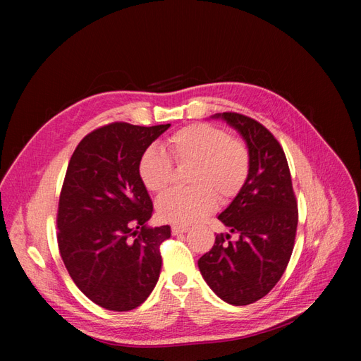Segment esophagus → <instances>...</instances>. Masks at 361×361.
<instances>
[{"instance_id": "1", "label": "esophagus", "mask_w": 361, "mask_h": 361, "mask_svg": "<svg viewBox=\"0 0 361 361\" xmlns=\"http://www.w3.org/2000/svg\"><path fill=\"white\" fill-rule=\"evenodd\" d=\"M188 231V226H183V224H173L171 226V233L173 235H180L185 233Z\"/></svg>"}]
</instances>
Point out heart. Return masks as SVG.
<instances>
[{"label":"heart","instance_id":"heart-1","mask_svg":"<svg viewBox=\"0 0 361 361\" xmlns=\"http://www.w3.org/2000/svg\"><path fill=\"white\" fill-rule=\"evenodd\" d=\"M166 152L149 147L138 161V176L152 192H162L173 179V162L190 166L188 188L166 192L157 202L161 220L188 224L241 191L250 171V154L243 140L228 137L211 123L185 126L166 140Z\"/></svg>","mask_w":361,"mask_h":361}]
</instances>
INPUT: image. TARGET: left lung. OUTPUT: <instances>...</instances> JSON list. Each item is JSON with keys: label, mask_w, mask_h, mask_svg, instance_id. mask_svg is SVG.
I'll use <instances>...</instances> for the list:
<instances>
[{"label": "left lung", "mask_w": 361, "mask_h": 361, "mask_svg": "<svg viewBox=\"0 0 361 361\" xmlns=\"http://www.w3.org/2000/svg\"><path fill=\"white\" fill-rule=\"evenodd\" d=\"M236 129L250 154L244 187L218 215L231 233L218 235L214 247L199 259L204 281L232 305L255 302L277 285L293 250L298 224L288 161L279 141L256 120L238 113H218Z\"/></svg>", "instance_id": "obj_1"}]
</instances>
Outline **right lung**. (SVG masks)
I'll return each mask as SVG.
<instances>
[{"label":"right lung","instance_id":"obj_1","mask_svg":"<svg viewBox=\"0 0 361 361\" xmlns=\"http://www.w3.org/2000/svg\"><path fill=\"white\" fill-rule=\"evenodd\" d=\"M170 128L116 122L85 135L69 161L59 202V250L94 304L128 312L159 279L170 226L149 227L154 204L138 176L143 152Z\"/></svg>","mask_w":361,"mask_h":361}]
</instances>
